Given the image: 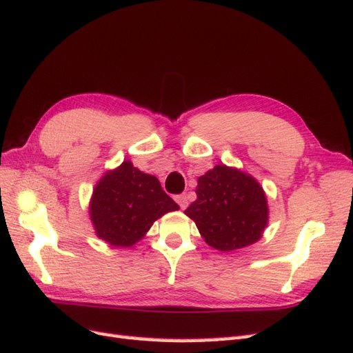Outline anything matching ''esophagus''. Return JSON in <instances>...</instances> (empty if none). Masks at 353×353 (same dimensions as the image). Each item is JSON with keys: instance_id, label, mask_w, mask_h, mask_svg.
<instances>
[{"instance_id": "34e87169", "label": "esophagus", "mask_w": 353, "mask_h": 353, "mask_svg": "<svg viewBox=\"0 0 353 353\" xmlns=\"http://www.w3.org/2000/svg\"><path fill=\"white\" fill-rule=\"evenodd\" d=\"M174 200H176V203L180 205V209H186V207H188V196L185 195V194H182V195H177L176 198H174Z\"/></svg>"}]
</instances>
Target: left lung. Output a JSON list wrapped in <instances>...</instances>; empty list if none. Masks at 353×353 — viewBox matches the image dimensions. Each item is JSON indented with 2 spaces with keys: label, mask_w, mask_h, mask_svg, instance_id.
Listing matches in <instances>:
<instances>
[{
  "label": "left lung",
  "mask_w": 353,
  "mask_h": 353,
  "mask_svg": "<svg viewBox=\"0 0 353 353\" xmlns=\"http://www.w3.org/2000/svg\"><path fill=\"white\" fill-rule=\"evenodd\" d=\"M196 200L185 214L207 245L230 252L256 243L268 223L264 189L237 168L216 165L198 179Z\"/></svg>",
  "instance_id": "left-lung-1"
}]
</instances>
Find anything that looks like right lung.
<instances>
[{"mask_svg":"<svg viewBox=\"0 0 353 353\" xmlns=\"http://www.w3.org/2000/svg\"><path fill=\"white\" fill-rule=\"evenodd\" d=\"M179 210L155 176L143 173L131 161L99 179L89 213L97 236L114 248H130L141 240L157 219Z\"/></svg>","mask_w":353,"mask_h":353,"instance_id":"obj_1","label":"right lung"}]
</instances>
